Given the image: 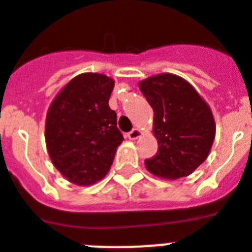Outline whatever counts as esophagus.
<instances>
[{
	"instance_id": "34e87169",
	"label": "esophagus",
	"mask_w": 252,
	"mask_h": 252,
	"mask_svg": "<svg viewBox=\"0 0 252 252\" xmlns=\"http://www.w3.org/2000/svg\"><path fill=\"white\" fill-rule=\"evenodd\" d=\"M141 131L137 130V128H132V130L130 131L127 134V137L130 139V140H135V139H137V137L140 136Z\"/></svg>"
}]
</instances>
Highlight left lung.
Listing matches in <instances>:
<instances>
[{
	"label": "left lung",
	"mask_w": 252,
	"mask_h": 252,
	"mask_svg": "<svg viewBox=\"0 0 252 252\" xmlns=\"http://www.w3.org/2000/svg\"><path fill=\"white\" fill-rule=\"evenodd\" d=\"M154 111L158 152L145 159L153 175L186 177L204 162L216 136L212 111L186 80L172 74L152 76L139 84Z\"/></svg>",
	"instance_id": "8db88e82"
}]
</instances>
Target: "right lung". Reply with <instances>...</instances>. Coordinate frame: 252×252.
I'll use <instances>...</instances> for the list:
<instances>
[{
	"label": "right lung",
	"instance_id": "add662e5",
	"mask_svg": "<svg viewBox=\"0 0 252 252\" xmlns=\"http://www.w3.org/2000/svg\"><path fill=\"white\" fill-rule=\"evenodd\" d=\"M115 81L102 74H81L56 96L46 120V143L55 167L68 181L88 186L111 168L124 140L117 115L108 105Z\"/></svg>",
	"mask_w": 252,
	"mask_h": 252
}]
</instances>
